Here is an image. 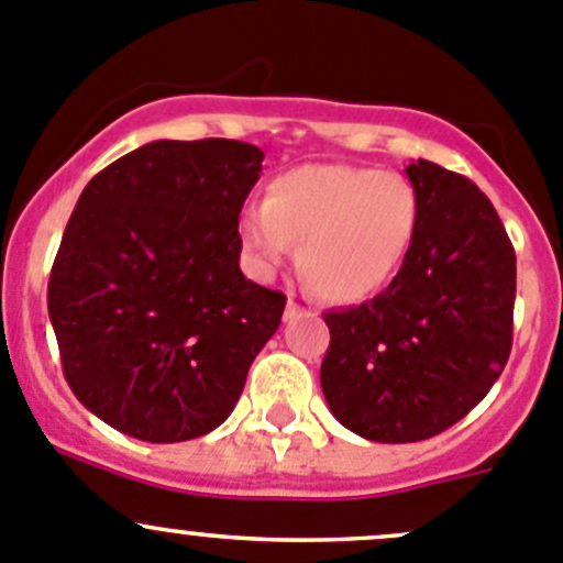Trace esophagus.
<instances>
[{"instance_id": "obj_1", "label": "esophagus", "mask_w": 563, "mask_h": 563, "mask_svg": "<svg viewBox=\"0 0 563 563\" xmlns=\"http://www.w3.org/2000/svg\"><path fill=\"white\" fill-rule=\"evenodd\" d=\"M303 306L298 303V300L292 298V295H289V300H287V311H284V317H287V320H292V317H298V314H303Z\"/></svg>"}]
</instances>
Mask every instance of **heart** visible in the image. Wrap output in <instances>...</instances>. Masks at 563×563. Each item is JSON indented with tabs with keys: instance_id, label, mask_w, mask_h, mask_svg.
Returning a JSON list of instances; mask_svg holds the SVG:
<instances>
[{
	"instance_id": "obj_1",
	"label": "heart",
	"mask_w": 563,
	"mask_h": 563,
	"mask_svg": "<svg viewBox=\"0 0 563 563\" xmlns=\"http://www.w3.org/2000/svg\"><path fill=\"white\" fill-rule=\"evenodd\" d=\"M419 191L405 175L355 164H303L243 208L238 230L265 271L298 243V271L317 295L355 303L397 276L419 230Z\"/></svg>"
}]
</instances>
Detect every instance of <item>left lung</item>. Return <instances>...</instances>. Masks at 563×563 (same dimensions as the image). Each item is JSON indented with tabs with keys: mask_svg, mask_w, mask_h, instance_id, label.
Masks as SVG:
<instances>
[{
	"mask_svg": "<svg viewBox=\"0 0 563 563\" xmlns=\"http://www.w3.org/2000/svg\"><path fill=\"white\" fill-rule=\"evenodd\" d=\"M419 230L394 282L328 311L320 366L339 424L377 443L427 441L468 416L509 361L517 265L493 202L432 161L405 166Z\"/></svg>",
	"mask_w": 563,
	"mask_h": 563,
	"instance_id": "8db88e82",
	"label": "left lung"
}]
</instances>
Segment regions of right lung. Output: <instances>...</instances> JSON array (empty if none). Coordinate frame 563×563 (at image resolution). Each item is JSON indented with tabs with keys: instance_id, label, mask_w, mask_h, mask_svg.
I'll use <instances>...</instances> for the list:
<instances>
[{
	"instance_id": "add662e5",
	"label": "right lung",
	"mask_w": 563,
	"mask_h": 563,
	"mask_svg": "<svg viewBox=\"0 0 563 563\" xmlns=\"http://www.w3.org/2000/svg\"><path fill=\"white\" fill-rule=\"evenodd\" d=\"M263 158L235 139H158L81 191L48 279V317L70 391L114 430L191 441L241 399L287 303L238 263V219Z\"/></svg>"
}]
</instances>
